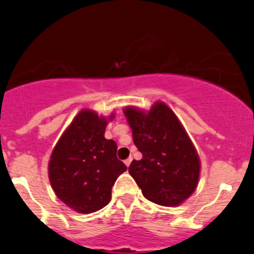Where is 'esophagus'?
I'll return each mask as SVG.
<instances>
[{
	"mask_svg": "<svg viewBox=\"0 0 254 254\" xmlns=\"http://www.w3.org/2000/svg\"><path fill=\"white\" fill-rule=\"evenodd\" d=\"M131 161H132V157L131 156H130V157H127V160H125V165H127V167H129L130 166V164H131Z\"/></svg>",
	"mask_w": 254,
	"mask_h": 254,
	"instance_id": "1",
	"label": "esophagus"
}]
</instances>
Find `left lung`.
<instances>
[{"label":"left lung","instance_id":"left-lung-1","mask_svg":"<svg viewBox=\"0 0 254 254\" xmlns=\"http://www.w3.org/2000/svg\"><path fill=\"white\" fill-rule=\"evenodd\" d=\"M123 113L142 154L129 166L142 195L160 206L181 205L195 192L201 172L200 156L184 125L160 100L149 110L127 105Z\"/></svg>","mask_w":254,"mask_h":254}]
</instances>
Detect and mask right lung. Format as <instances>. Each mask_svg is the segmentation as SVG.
Returning a JSON list of instances; mask_svg holds the SVG:
<instances>
[{
    "label": "right lung",
    "mask_w": 254,
    "mask_h": 254,
    "mask_svg": "<svg viewBox=\"0 0 254 254\" xmlns=\"http://www.w3.org/2000/svg\"><path fill=\"white\" fill-rule=\"evenodd\" d=\"M109 117L82 109L52 150L48 177L57 197L83 215L99 211L112 200V187L127 171L117 157V142L104 137Z\"/></svg>",
    "instance_id": "obj_1"
}]
</instances>
